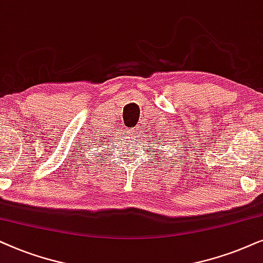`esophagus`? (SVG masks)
<instances>
[{
  "mask_svg": "<svg viewBox=\"0 0 263 263\" xmlns=\"http://www.w3.org/2000/svg\"><path fill=\"white\" fill-rule=\"evenodd\" d=\"M136 128H141V126L137 125V127H136ZM128 129H129V134H132V132H134V131H131V128H128ZM136 132H137V129H136Z\"/></svg>",
  "mask_w": 263,
  "mask_h": 263,
  "instance_id": "obj_1",
  "label": "esophagus"
}]
</instances>
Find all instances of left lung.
I'll return each mask as SVG.
<instances>
[{
  "label": "left lung",
  "instance_id": "obj_1",
  "mask_svg": "<svg viewBox=\"0 0 263 263\" xmlns=\"http://www.w3.org/2000/svg\"><path fill=\"white\" fill-rule=\"evenodd\" d=\"M149 135H150L149 138H152V144H153V145H150L149 152H150V149H153V146H159V145H162L163 143H166V142H172V141H170V138L172 137V136L170 137V135L164 131H156V132H154V135L149 132ZM167 144L170 145V143H167ZM156 152H159V149H156Z\"/></svg>",
  "mask_w": 263,
  "mask_h": 263
}]
</instances>
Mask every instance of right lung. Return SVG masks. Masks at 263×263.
<instances>
[{"instance_id": "right-lung-1", "label": "right lung", "mask_w": 263, "mask_h": 263, "mask_svg": "<svg viewBox=\"0 0 263 263\" xmlns=\"http://www.w3.org/2000/svg\"><path fill=\"white\" fill-rule=\"evenodd\" d=\"M93 138H96L95 139V142H96V145H106V143H108V141L106 142V136H103L102 135H99L97 136V137H93ZM108 149V148H107ZM104 153V152H103Z\"/></svg>"}]
</instances>
